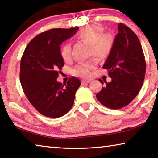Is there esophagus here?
Returning a JSON list of instances; mask_svg holds the SVG:
<instances>
[{
    "instance_id": "obj_1",
    "label": "esophagus",
    "mask_w": 158,
    "mask_h": 158,
    "mask_svg": "<svg viewBox=\"0 0 158 158\" xmlns=\"http://www.w3.org/2000/svg\"><path fill=\"white\" fill-rule=\"evenodd\" d=\"M91 82V80H85V79H83L81 81L82 84H85V83H89Z\"/></svg>"
}]
</instances>
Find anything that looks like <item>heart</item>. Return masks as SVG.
<instances>
[{
    "label": "heart",
    "instance_id": "1",
    "mask_svg": "<svg viewBox=\"0 0 158 158\" xmlns=\"http://www.w3.org/2000/svg\"><path fill=\"white\" fill-rule=\"evenodd\" d=\"M77 38L82 42L90 45L91 55L98 58L106 57L113 47V39L109 34H103V28L98 25L88 26L81 30ZM60 55L65 61L71 59V46L69 43L64 45L60 51ZM95 68L93 60H88L75 65L72 72L77 76L88 77L91 75V70Z\"/></svg>",
    "mask_w": 158,
    "mask_h": 158
}]
</instances>
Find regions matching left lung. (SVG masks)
Masks as SVG:
<instances>
[{
	"instance_id": "obj_1",
	"label": "left lung",
	"mask_w": 158,
	"mask_h": 158,
	"mask_svg": "<svg viewBox=\"0 0 158 158\" xmlns=\"http://www.w3.org/2000/svg\"><path fill=\"white\" fill-rule=\"evenodd\" d=\"M111 82L107 83L96 98L110 109H120L128 105L140 92L145 79L146 63L138 36L123 23L118 25L110 52L103 65ZM102 84V80L99 79Z\"/></svg>"
}]
</instances>
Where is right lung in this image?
I'll list each match as a JSON object with an SVG mask.
<instances>
[{"instance_id": "obj_1", "label": "right lung", "mask_w": 158, "mask_h": 158, "mask_svg": "<svg viewBox=\"0 0 158 158\" xmlns=\"http://www.w3.org/2000/svg\"><path fill=\"white\" fill-rule=\"evenodd\" d=\"M78 28H54L38 34L25 49L20 61V81L35 108L49 118H60L71 109L81 81L72 77L66 83L57 81L64 65L60 47Z\"/></svg>"}]
</instances>
